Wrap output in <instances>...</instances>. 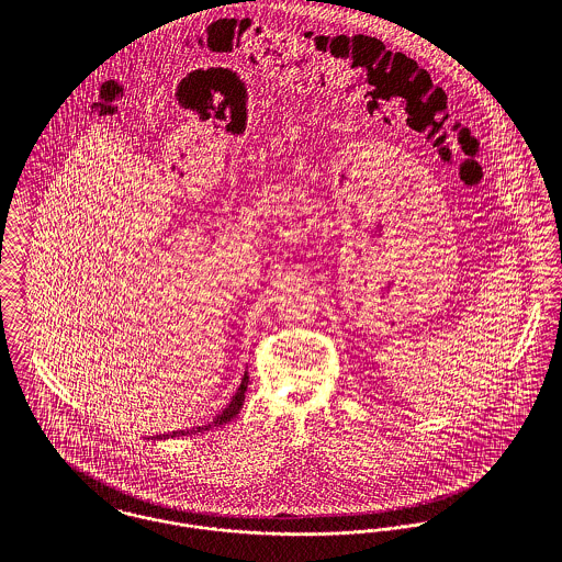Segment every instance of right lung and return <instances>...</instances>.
I'll use <instances>...</instances> for the list:
<instances>
[{"label":"right lung","instance_id":"1","mask_svg":"<svg viewBox=\"0 0 562 562\" xmlns=\"http://www.w3.org/2000/svg\"><path fill=\"white\" fill-rule=\"evenodd\" d=\"M246 387H248V372H244L240 387H238L236 396L232 398V402H229L214 419L205 422L203 426H192V428H183V430H172V432H166V435H156V437H151V439H168V437H179V435H194V432H203V430H210V428H216V426H223V424L232 422V419L240 413L244 396H246Z\"/></svg>","mask_w":562,"mask_h":562}]
</instances>
